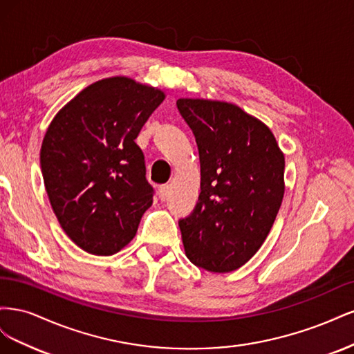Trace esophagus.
<instances>
[{
    "instance_id": "esophagus-1",
    "label": "esophagus",
    "mask_w": 354,
    "mask_h": 354,
    "mask_svg": "<svg viewBox=\"0 0 354 354\" xmlns=\"http://www.w3.org/2000/svg\"><path fill=\"white\" fill-rule=\"evenodd\" d=\"M158 194H159L160 201H165V199H167V196H168V194H169V186H168V185L159 186V189H158Z\"/></svg>"
}]
</instances>
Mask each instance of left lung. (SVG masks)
Returning <instances> with one entry per match:
<instances>
[{
	"instance_id": "8db88e82",
	"label": "left lung",
	"mask_w": 354,
	"mask_h": 354,
	"mask_svg": "<svg viewBox=\"0 0 354 354\" xmlns=\"http://www.w3.org/2000/svg\"><path fill=\"white\" fill-rule=\"evenodd\" d=\"M195 136L201 194L178 220L187 259L214 273L239 269L260 250L283 198L285 158L261 121L226 102L178 99Z\"/></svg>"
}]
</instances>
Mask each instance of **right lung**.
<instances>
[{
    "instance_id": "add662e5",
    "label": "right lung",
    "mask_w": 354,
    "mask_h": 354,
    "mask_svg": "<svg viewBox=\"0 0 354 354\" xmlns=\"http://www.w3.org/2000/svg\"><path fill=\"white\" fill-rule=\"evenodd\" d=\"M164 93L125 77L91 84L63 108L41 146V171L62 229L81 250L130 242L155 190L134 142Z\"/></svg>"
}]
</instances>
